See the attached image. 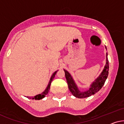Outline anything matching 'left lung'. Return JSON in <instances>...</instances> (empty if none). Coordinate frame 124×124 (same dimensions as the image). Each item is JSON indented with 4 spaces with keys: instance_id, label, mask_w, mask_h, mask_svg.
<instances>
[{
    "instance_id": "obj_1",
    "label": "left lung",
    "mask_w": 124,
    "mask_h": 124,
    "mask_svg": "<svg viewBox=\"0 0 124 124\" xmlns=\"http://www.w3.org/2000/svg\"><path fill=\"white\" fill-rule=\"evenodd\" d=\"M107 49V47L105 46ZM109 71V62L108 59V53H106V64H105L104 69L100 74V75L96 79L93 83L90 85V88L87 91L84 92H81L79 90L77 85L72 79V77L70 74L64 69L65 72V77L66 79L67 85H68L69 89L70 91L74 96L78 98H85L94 95L95 93L98 92L100 89L102 88L104 85L105 80L108 77Z\"/></svg>"
}]
</instances>
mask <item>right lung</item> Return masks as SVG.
I'll return each instance as SVG.
<instances>
[{"label": "right lung", "instance_id": "obj_1", "mask_svg": "<svg viewBox=\"0 0 124 124\" xmlns=\"http://www.w3.org/2000/svg\"><path fill=\"white\" fill-rule=\"evenodd\" d=\"M57 71H58V70L56 71H55L53 74L52 76L50 78V81H49V82L48 85H47L46 88L45 89V90L44 91V92H42V93H41V94H39V95L34 96H31V97L27 96L26 98H28V99H33H33H34V100H40V99H43L44 98H45V96L49 93V90H50V88L51 83H52L53 80L54 78L55 77V74H56V73H57Z\"/></svg>", "mask_w": 124, "mask_h": 124}]
</instances>
